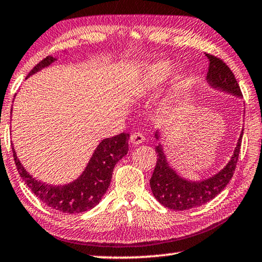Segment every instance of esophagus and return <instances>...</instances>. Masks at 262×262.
I'll use <instances>...</instances> for the list:
<instances>
[{
  "label": "esophagus",
  "instance_id": "obj_1",
  "mask_svg": "<svg viewBox=\"0 0 262 262\" xmlns=\"http://www.w3.org/2000/svg\"><path fill=\"white\" fill-rule=\"evenodd\" d=\"M130 140L132 145H140L141 143H144L145 137L141 132H135V134L131 135Z\"/></svg>",
  "mask_w": 262,
  "mask_h": 262
}]
</instances>
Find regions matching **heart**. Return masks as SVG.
Segmentation results:
<instances>
[{"label":"heart","instance_id":"heart-1","mask_svg":"<svg viewBox=\"0 0 262 262\" xmlns=\"http://www.w3.org/2000/svg\"><path fill=\"white\" fill-rule=\"evenodd\" d=\"M175 64L170 61H159L153 63L143 72V75L137 80L135 93L139 98H146L154 92L159 91L166 84L169 78L171 77ZM185 82V76L180 73L175 77L172 85V92L166 100L161 103V109L163 112H169L171 109L172 98L180 91Z\"/></svg>","mask_w":262,"mask_h":262}]
</instances>
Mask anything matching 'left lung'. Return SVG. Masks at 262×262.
<instances>
[{
	"label": "left lung",
	"instance_id": "left-lung-1",
	"mask_svg": "<svg viewBox=\"0 0 262 262\" xmlns=\"http://www.w3.org/2000/svg\"><path fill=\"white\" fill-rule=\"evenodd\" d=\"M209 66L207 72V82L213 87L228 92L238 98H242L239 85L226 63L214 55L206 54ZM155 138L160 139V134L155 132ZM243 138V130L230 161L216 175L200 182H190L182 178L173 169L169 166L162 145L155 147L158 154L157 166L153 171L149 184L153 195L164 207L173 210H185L199 207L213 200L228 185L235 172L236 164L239 157V150Z\"/></svg>",
	"mask_w": 262,
	"mask_h": 262
}]
</instances>
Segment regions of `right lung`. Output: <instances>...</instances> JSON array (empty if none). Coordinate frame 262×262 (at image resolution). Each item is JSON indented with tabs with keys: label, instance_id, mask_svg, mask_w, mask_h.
I'll return each mask as SVG.
<instances>
[{
	"label": "right lung",
	"instance_id": "obj_1",
	"mask_svg": "<svg viewBox=\"0 0 262 262\" xmlns=\"http://www.w3.org/2000/svg\"><path fill=\"white\" fill-rule=\"evenodd\" d=\"M55 61L56 58L53 56L43 58L32 69L26 79L43 68L49 67ZM128 138V134H121L103 139L94 150L81 175L76 181L66 185H50L35 180L23 167L15 148L12 147L13 160L25 184L43 204L62 213H82L95 207L107 192L115 164L127 154Z\"/></svg>",
	"mask_w": 262,
	"mask_h": 262
}]
</instances>
